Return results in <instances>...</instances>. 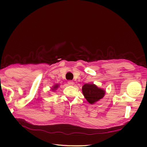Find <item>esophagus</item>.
<instances>
[{
    "label": "esophagus",
    "mask_w": 147,
    "mask_h": 147,
    "mask_svg": "<svg viewBox=\"0 0 147 147\" xmlns=\"http://www.w3.org/2000/svg\"><path fill=\"white\" fill-rule=\"evenodd\" d=\"M68 84L69 85H70V86H72L74 84V82L73 81H69L68 82Z\"/></svg>",
    "instance_id": "esophagus-1"
}]
</instances>
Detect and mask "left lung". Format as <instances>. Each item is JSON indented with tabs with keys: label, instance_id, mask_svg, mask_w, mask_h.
<instances>
[{
	"label": "left lung",
	"instance_id": "1",
	"mask_svg": "<svg viewBox=\"0 0 147 147\" xmlns=\"http://www.w3.org/2000/svg\"><path fill=\"white\" fill-rule=\"evenodd\" d=\"M82 92L89 103L94 104L96 102L103 98L105 91L93 83H86L82 86Z\"/></svg>",
	"mask_w": 147,
	"mask_h": 147
}]
</instances>
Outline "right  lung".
<instances>
[{"instance_id":"obj_1","label":"right lung","mask_w":147,"mask_h":147,"mask_svg":"<svg viewBox=\"0 0 147 147\" xmlns=\"http://www.w3.org/2000/svg\"><path fill=\"white\" fill-rule=\"evenodd\" d=\"M59 84H55V85H53V87L51 88V90L53 92H55V91L57 90V89L59 88Z\"/></svg>"}]
</instances>
